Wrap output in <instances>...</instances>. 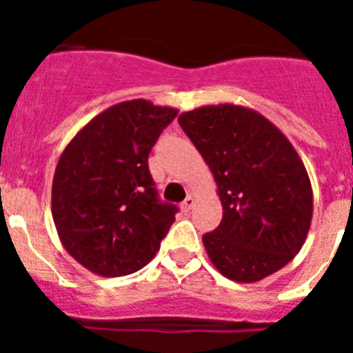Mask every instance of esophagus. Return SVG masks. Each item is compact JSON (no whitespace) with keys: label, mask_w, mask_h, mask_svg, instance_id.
I'll return each instance as SVG.
<instances>
[{"label":"esophagus","mask_w":353,"mask_h":353,"mask_svg":"<svg viewBox=\"0 0 353 353\" xmlns=\"http://www.w3.org/2000/svg\"><path fill=\"white\" fill-rule=\"evenodd\" d=\"M192 207H194V198H192V196H187V198L182 201V205H180V208H182L183 214H187V212L191 210Z\"/></svg>","instance_id":"obj_1"}]
</instances>
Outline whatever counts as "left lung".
<instances>
[{
    "label": "left lung",
    "mask_w": 353,
    "mask_h": 353,
    "mask_svg": "<svg viewBox=\"0 0 353 353\" xmlns=\"http://www.w3.org/2000/svg\"><path fill=\"white\" fill-rule=\"evenodd\" d=\"M217 183L223 221L203 244L224 277L256 283L277 272L304 245L313 189L285 134L251 108L201 105L179 117Z\"/></svg>",
    "instance_id": "8db88e82"
}]
</instances>
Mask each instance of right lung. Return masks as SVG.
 <instances>
[{"label": "right lung", "mask_w": 353, "mask_h": 353, "mask_svg": "<svg viewBox=\"0 0 353 353\" xmlns=\"http://www.w3.org/2000/svg\"><path fill=\"white\" fill-rule=\"evenodd\" d=\"M179 109L145 99L120 102L90 120L56 164L51 212L61 244L102 277L143 269L179 208L157 198L148 154Z\"/></svg>", "instance_id": "right-lung-1"}]
</instances>
